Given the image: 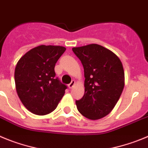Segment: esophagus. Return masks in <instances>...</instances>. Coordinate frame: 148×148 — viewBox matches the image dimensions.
<instances>
[{
  "label": "esophagus",
  "mask_w": 148,
  "mask_h": 148,
  "mask_svg": "<svg viewBox=\"0 0 148 148\" xmlns=\"http://www.w3.org/2000/svg\"><path fill=\"white\" fill-rule=\"evenodd\" d=\"M74 84H75V81H74V80L71 81V82L69 84V88H72L74 87Z\"/></svg>",
  "instance_id": "34e87169"
}]
</instances>
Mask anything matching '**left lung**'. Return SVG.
Returning a JSON list of instances; mask_svg holds the SVG:
<instances>
[{"instance_id":"1","label":"left lung","mask_w":148,"mask_h":148,"mask_svg":"<svg viewBox=\"0 0 148 148\" xmlns=\"http://www.w3.org/2000/svg\"><path fill=\"white\" fill-rule=\"evenodd\" d=\"M84 68L85 94L76 100L79 112L96 120L107 116L119 100L125 86V74L119 58L97 44L72 49Z\"/></svg>"}]
</instances>
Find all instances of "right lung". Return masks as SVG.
Instances as JSON below:
<instances>
[{"mask_svg": "<svg viewBox=\"0 0 148 148\" xmlns=\"http://www.w3.org/2000/svg\"><path fill=\"white\" fill-rule=\"evenodd\" d=\"M66 48L42 46L31 49L19 60L14 71L17 93L23 106L37 115L57 108L67 86L56 77L54 67Z\"/></svg>", "mask_w": 148, "mask_h": 148, "instance_id": "1", "label": "right lung"}]
</instances>
